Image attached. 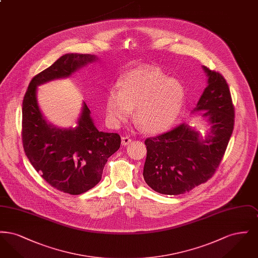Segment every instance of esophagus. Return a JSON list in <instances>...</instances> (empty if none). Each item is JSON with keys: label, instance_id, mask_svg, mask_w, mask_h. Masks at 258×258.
<instances>
[{"label": "esophagus", "instance_id": "obj_1", "mask_svg": "<svg viewBox=\"0 0 258 258\" xmlns=\"http://www.w3.org/2000/svg\"><path fill=\"white\" fill-rule=\"evenodd\" d=\"M131 142H132V138L131 137H128V136H123L122 137V145L123 146L128 145Z\"/></svg>", "mask_w": 258, "mask_h": 258}]
</instances>
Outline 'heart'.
<instances>
[{
	"instance_id": "b5f03b06",
	"label": "heart",
	"mask_w": 258,
	"mask_h": 258,
	"mask_svg": "<svg viewBox=\"0 0 258 258\" xmlns=\"http://www.w3.org/2000/svg\"><path fill=\"white\" fill-rule=\"evenodd\" d=\"M118 91L111 89L106 97V115L112 124L130 119L135 108V122L147 134L167 131L180 115L184 90L180 82L169 79L158 67L140 66L120 77Z\"/></svg>"
}]
</instances>
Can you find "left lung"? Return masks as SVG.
<instances>
[{"label":"left lung","instance_id":"obj_1","mask_svg":"<svg viewBox=\"0 0 258 258\" xmlns=\"http://www.w3.org/2000/svg\"><path fill=\"white\" fill-rule=\"evenodd\" d=\"M202 68L208 86L192 112L204 111L207 135L203 137L195 127L181 123L145 140L144 180L161 195H183L206 183L219 167L233 132L234 106L226 80L220 73Z\"/></svg>","mask_w":258,"mask_h":258}]
</instances>
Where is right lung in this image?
Masks as SVG:
<instances>
[{"label":"right lung","mask_w":258,"mask_h":258,"mask_svg":"<svg viewBox=\"0 0 258 258\" xmlns=\"http://www.w3.org/2000/svg\"><path fill=\"white\" fill-rule=\"evenodd\" d=\"M97 60L90 54L61 56L32 79L23 99L22 141L27 158L51 186L73 196L98 184L108 158L120 148L121 137L99 132L85 102L75 127L60 128L48 123L39 109L37 89Z\"/></svg>","instance_id":"add662e5"}]
</instances>
